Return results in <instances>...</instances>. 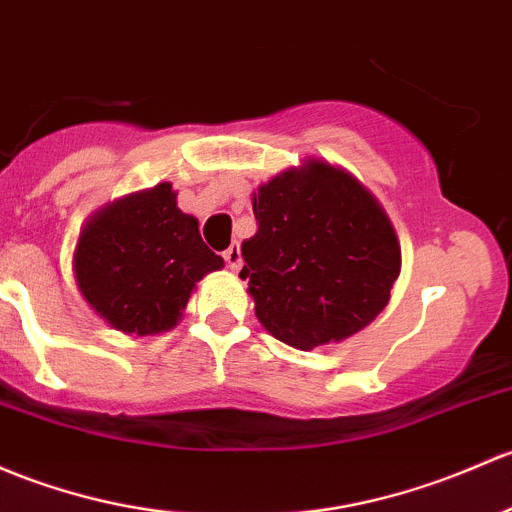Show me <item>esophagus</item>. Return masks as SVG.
<instances>
[{
  "label": "esophagus",
  "instance_id": "esophagus-1",
  "mask_svg": "<svg viewBox=\"0 0 512 512\" xmlns=\"http://www.w3.org/2000/svg\"><path fill=\"white\" fill-rule=\"evenodd\" d=\"M223 260H225V265L230 267V270H240L242 255H240V245H238V242H233V245H230L228 250L223 252Z\"/></svg>",
  "mask_w": 512,
  "mask_h": 512
}]
</instances>
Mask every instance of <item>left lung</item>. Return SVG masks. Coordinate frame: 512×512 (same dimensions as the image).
I'll use <instances>...</instances> for the list:
<instances>
[{"mask_svg": "<svg viewBox=\"0 0 512 512\" xmlns=\"http://www.w3.org/2000/svg\"><path fill=\"white\" fill-rule=\"evenodd\" d=\"M257 233L240 277L260 324L311 351L365 328L400 277V242L373 193L348 171L309 159L252 193Z\"/></svg>", "mask_w": 512, "mask_h": 512, "instance_id": "8db88e82", "label": "left lung"}]
</instances>
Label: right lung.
Returning <instances> with one entry per match:
<instances>
[{"label":"right lung","mask_w":512,"mask_h":512,"mask_svg":"<svg viewBox=\"0 0 512 512\" xmlns=\"http://www.w3.org/2000/svg\"><path fill=\"white\" fill-rule=\"evenodd\" d=\"M220 267L223 257L176 206L171 184L107 203L83 225L73 252L75 284L90 309L137 336L179 324L196 282Z\"/></svg>","instance_id":"1"}]
</instances>
